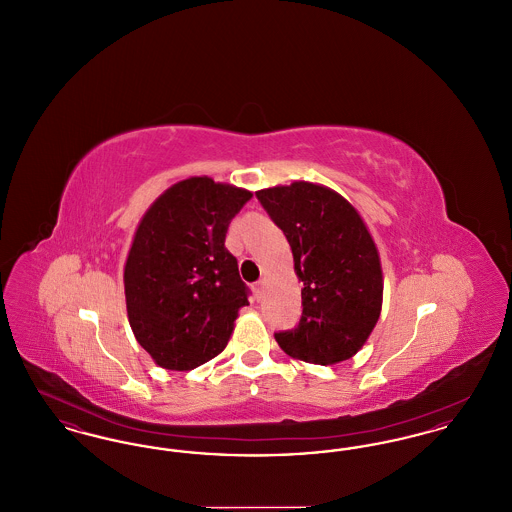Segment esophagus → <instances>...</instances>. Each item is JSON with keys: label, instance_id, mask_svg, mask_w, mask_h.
<instances>
[{"label": "esophagus", "instance_id": "esophagus-1", "mask_svg": "<svg viewBox=\"0 0 512 512\" xmlns=\"http://www.w3.org/2000/svg\"><path fill=\"white\" fill-rule=\"evenodd\" d=\"M263 286H265V282H263V280L255 282V293H257V297H261V295H263Z\"/></svg>", "mask_w": 512, "mask_h": 512}]
</instances>
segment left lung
Wrapping results in <instances>:
<instances>
[{"label":"left lung","instance_id":"obj_1","mask_svg":"<svg viewBox=\"0 0 512 512\" xmlns=\"http://www.w3.org/2000/svg\"><path fill=\"white\" fill-rule=\"evenodd\" d=\"M255 195L284 232L303 282V313L295 328L274 334L278 345L315 365L353 357L378 322L384 292L378 249L365 222L347 199L311 182Z\"/></svg>","mask_w":512,"mask_h":512}]
</instances>
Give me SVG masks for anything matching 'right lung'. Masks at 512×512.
<instances>
[{
  "label": "right lung",
  "instance_id": "add662e5",
  "mask_svg": "<svg viewBox=\"0 0 512 512\" xmlns=\"http://www.w3.org/2000/svg\"><path fill=\"white\" fill-rule=\"evenodd\" d=\"M251 192L194 176L161 195L140 222L124 267L126 311L138 343L169 370H192L230 340L249 288L226 249Z\"/></svg>",
  "mask_w": 512,
  "mask_h": 512
}]
</instances>
